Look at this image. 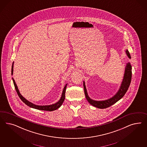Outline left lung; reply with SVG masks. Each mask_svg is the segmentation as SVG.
Segmentation results:
<instances>
[{"label": "left lung", "mask_w": 147, "mask_h": 147, "mask_svg": "<svg viewBox=\"0 0 147 147\" xmlns=\"http://www.w3.org/2000/svg\"><path fill=\"white\" fill-rule=\"evenodd\" d=\"M125 53L127 54L128 57L129 59H130L131 57L128 49L125 51ZM131 69H132L131 66L130 62L127 63L126 65V66L125 67V74H124L123 81L121 83L120 87L119 89L118 92L112 98L104 101H95L89 98L87 92V89L86 88L85 82L84 81V88L85 96L88 102L94 107L100 108V109L106 108L111 106V105L117 102L119 100H120L121 98H123L125 94L126 93L127 90L128 89L131 82V76H132Z\"/></svg>", "instance_id": "1"}]
</instances>
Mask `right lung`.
Listing matches in <instances>:
<instances>
[{
  "instance_id": "obj_1",
  "label": "right lung",
  "mask_w": 147,
  "mask_h": 147,
  "mask_svg": "<svg viewBox=\"0 0 147 147\" xmlns=\"http://www.w3.org/2000/svg\"><path fill=\"white\" fill-rule=\"evenodd\" d=\"M13 62L12 63V69H11V74L13 75ZM12 80L13 81L14 85L15 87V89L17 91V93L18 94L19 97L22 100V102L25 103L26 105L29 107H31L34 109H36L38 110H41V111H55L56 109H58L59 107H61V106L62 105V103L64 101L65 98V92H66V87H67V84L65 85V86L64 87V88L63 89L62 91V95H61V97L60 98V99L59 100V101H58L57 102L51 105H47V106H39V105H36L33 104V103L31 102L30 101H28V100H27L25 98H24L22 95H21V94L20 93L19 89L18 88V87L16 84V82L14 80L13 78H12Z\"/></svg>"
}]
</instances>
